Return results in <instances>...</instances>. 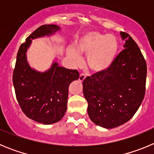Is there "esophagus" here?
I'll return each mask as SVG.
<instances>
[{
	"mask_svg": "<svg viewBox=\"0 0 154 154\" xmlns=\"http://www.w3.org/2000/svg\"><path fill=\"white\" fill-rule=\"evenodd\" d=\"M85 77H86V76H85V75L83 74V73H82V74H80L79 79L80 82H82L84 79H85Z\"/></svg>",
	"mask_w": 154,
	"mask_h": 154,
	"instance_id": "1",
	"label": "esophagus"
}]
</instances>
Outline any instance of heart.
I'll return each instance as SVG.
<instances>
[{"instance_id": "heart-1", "label": "heart", "mask_w": 154, "mask_h": 154, "mask_svg": "<svg viewBox=\"0 0 154 154\" xmlns=\"http://www.w3.org/2000/svg\"><path fill=\"white\" fill-rule=\"evenodd\" d=\"M75 48L69 49V55L75 62H79V53L87 55V65L94 72H103L112 65L117 56L119 42L112 35H104L92 31L76 41Z\"/></svg>"}]
</instances>
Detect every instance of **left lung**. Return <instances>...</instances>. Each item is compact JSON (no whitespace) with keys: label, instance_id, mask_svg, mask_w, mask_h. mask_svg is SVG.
<instances>
[{"label":"left lung","instance_id":"1","mask_svg":"<svg viewBox=\"0 0 154 154\" xmlns=\"http://www.w3.org/2000/svg\"><path fill=\"white\" fill-rule=\"evenodd\" d=\"M124 49L112 65L103 72L84 79L83 94L88 114L95 124L111 129L133 117L143 100L146 91V63L135 41L120 32Z\"/></svg>","mask_w":154,"mask_h":154}]
</instances>
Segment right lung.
<instances>
[{
    "mask_svg": "<svg viewBox=\"0 0 154 154\" xmlns=\"http://www.w3.org/2000/svg\"><path fill=\"white\" fill-rule=\"evenodd\" d=\"M60 30L58 25L45 24L37 28L21 45L13 72L16 98L23 112L30 119L43 124L58 122L67 109L69 86L77 80V70L58 66L54 62L51 69L39 72L27 62L26 52L32 39L54 34Z\"/></svg>",
    "mask_w": 154,
    "mask_h": 154,
    "instance_id": "1",
    "label": "right lung"
}]
</instances>
